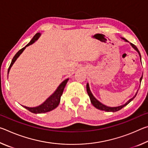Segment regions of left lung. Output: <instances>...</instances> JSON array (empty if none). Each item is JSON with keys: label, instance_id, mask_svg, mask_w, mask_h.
<instances>
[{"label": "left lung", "instance_id": "left-lung-1", "mask_svg": "<svg viewBox=\"0 0 148 148\" xmlns=\"http://www.w3.org/2000/svg\"><path fill=\"white\" fill-rule=\"evenodd\" d=\"M123 39L125 40V41L127 42V40H125V38H123ZM131 46H132V47H133V48H134V49H136V51H138V53H139L140 57V59H141V56H140V53L139 50L138 49V48L136 47V46H135V45H134L133 44H132V43H131ZM142 76L141 77H140V82H141V81H142ZM86 88H87V93H88V95H89V98H90V100H91V102L92 104L93 105V106H94L95 108H96L99 109V110H104V111H106V112H115L119 111V110L122 109L123 108L124 106H126V105L128 104L130 102L132 101V100L134 99V97H136V94H137V93H136V95H134V97H133V98H132V99H130L129 101H127V102H126V103H125V104H123V105H122V106H117V107H108V106H105V105H104V104H102L101 103V102H100L99 101H97V100L95 98L93 95H92L91 91H90L88 84H87Z\"/></svg>", "mask_w": 148, "mask_h": 148}]
</instances>
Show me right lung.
<instances>
[{
  "mask_svg": "<svg viewBox=\"0 0 148 148\" xmlns=\"http://www.w3.org/2000/svg\"><path fill=\"white\" fill-rule=\"evenodd\" d=\"M40 36V33H37L34 36L33 38L31 40V42L27 45V46H29L32 44H33L34 42L38 38V37ZM25 47H23V48L21 49L19 51L17 52V53L15 55V56L14 57L13 59H12V62L10 65L9 68H8V73L10 71V69L12 66V64H14V62L16 61V60L17 59V57L19 56V55L21 54L22 52L23 51V50L25 48ZM69 79H65L64 81H63L62 83L60 84V86L58 87V88L57 89V90L56 91V92L54 93L51 95L48 99H47L46 101H45L43 104L40 105L39 106L37 107H34V108H29V107H26V106H23L24 108H25L27 110H28L29 111H30L32 113L34 114H42V113H45V112H47L49 111H51L53 109L56 108L58 106L59 102H60V100H61V97L62 94V92L64 91V87L66 86V84L68 82Z\"/></svg>",
  "mask_w": 148,
  "mask_h": 148,
  "instance_id": "1",
  "label": "right lung"
}]
</instances>
